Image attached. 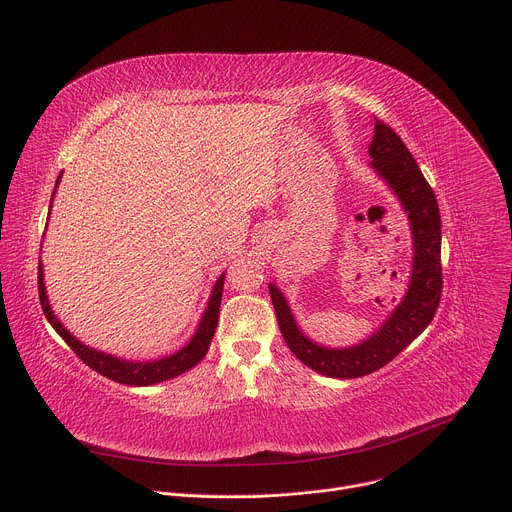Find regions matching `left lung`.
<instances>
[{"instance_id": "left-lung-1", "label": "left lung", "mask_w": 512, "mask_h": 512, "mask_svg": "<svg viewBox=\"0 0 512 512\" xmlns=\"http://www.w3.org/2000/svg\"><path fill=\"white\" fill-rule=\"evenodd\" d=\"M369 156L373 158L371 168L397 194L413 235L411 281L401 304L367 340L346 348H328L310 340L298 328L283 294L275 283H269L277 324L287 348L306 367L332 379H358L383 369L429 326L442 300V218L431 186L407 145L381 119H375Z\"/></svg>"}]
</instances>
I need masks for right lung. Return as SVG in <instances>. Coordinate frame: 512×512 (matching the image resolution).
<instances>
[{
  "label": "right lung",
  "instance_id": "1",
  "mask_svg": "<svg viewBox=\"0 0 512 512\" xmlns=\"http://www.w3.org/2000/svg\"><path fill=\"white\" fill-rule=\"evenodd\" d=\"M60 176L56 180V188H58ZM56 190L52 192V200H54ZM52 200H50V208H52ZM50 214V212H48ZM223 285H225V273L216 279L212 294L208 300V306L202 314V320L194 332V336L190 338V342L180 348L178 352L160 358V360H152V362H135V360H123L117 356H111L107 352H99L95 348L85 346L81 340H77L72 336L62 324L60 320L54 316L50 304H48V296H46V287H44V271H42V261L38 265V296H40V304H42V312L46 316V320L52 324V328L60 334V338L77 352V356L87 362L93 371H97L99 375L121 383V385H129V387H148V385H156V383H164L170 381L186 371H190L192 367L206 356L210 340L214 336L216 324H218V312H221V298H223Z\"/></svg>",
  "mask_w": 512,
  "mask_h": 512
}]
</instances>
